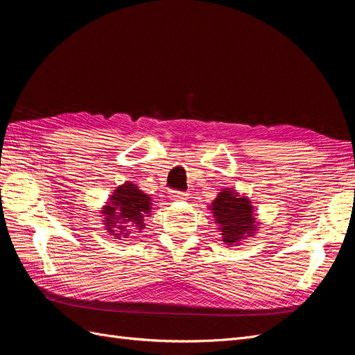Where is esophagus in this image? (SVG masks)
I'll list each match as a JSON object with an SVG mask.
<instances>
[{"mask_svg":"<svg viewBox=\"0 0 355 355\" xmlns=\"http://www.w3.org/2000/svg\"><path fill=\"white\" fill-rule=\"evenodd\" d=\"M187 196L185 192H179V191H170V198L175 200V201H184L187 200Z\"/></svg>","mask_w":355,"mask_h":355,"instance_id":"1","label":"esophagus"}]
</instances>
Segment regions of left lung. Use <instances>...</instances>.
Segmentation results:
<instances>
[{
    "mask_svg": "<svg viewBox=\"0 0 355 355\" xmlns=\"http://www.w3.org/2000/svg\"><path fill=\"white\" fill-rule=\"evenodd\" d=\"M209 207L220 231L222 241L228 247L240 245L247 237H253L259 228L252 201L232 188L220 189Z\"/></svg>",
    "mask_w": 355,
    "mask_h": 355,
    "instance_id": "1",
    "label": "left lung"
}]
</instances>
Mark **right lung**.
I'll use <instances>...</instances> for the list:
<instances>
[{
	"label": "right lung",
	"mask_w": 355,
	"mask_h": 355,
	"mask_svg": "<svg viewBox=\"0 0 355 355\" xmlns=\"http://www.w3.org/2000/svg\"><path fill=\"white\" fill-rule=\"evenodd\" d=\"M153 198L144 194L133 182H124L116 187L112 196L102 207L105 230L116 240L128 239V235L142 231L145 219L153 213Z\"/></svg>",
	"instance_id": "right-lung-1"
}]
</instances>
